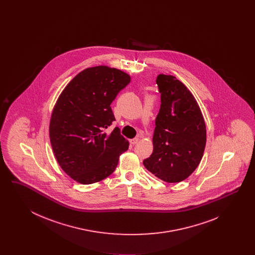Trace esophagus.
I'll list each match as a JSON object with an SVG mask.
<instances>
[{"mask_svg":"<svg viewBox=\"0 0 255 255\" xmlns=\"http://www.w3.org/2000/svg\"><path fill=\"white\" fill-rule=\"evenodd\" d=\"M138 140H139V138H138V137H134V138H132V139L130 140V143L134 145V144H136V143L138 142Z\"/></svg>","mask_w":255,"mask_h":255,"instance_id":"esophagus-1","label":"esophagus"}]
</instances>
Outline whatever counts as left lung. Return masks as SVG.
Returning a JSON list of instances; mask_svg holds the SVG:
<instances>
[{
	"label": "left lung",
	"mask_w": 255,
	"mask_h": 255,
	"mask_svg": "<svg viewBox=\"0 0 255 255\" xmlns=\"http://www.w3.org/2000/svg\"><path fill=\"white\" fill-rule=\"evenodd\" d=\"M160 109L153 134V153L146 169L163 182L187 179L200 164L206 143V127L194 96L173 75L159 74Z\"/></svg>",
	"instance_id": "obj_1"
}]
</instances>
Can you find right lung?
I'll return each instance as SVG.
<instances>
[{
  "label": "right lung",
  "instance_id": "1",
  "mask_svg": "<svg viewBox=\"0 0 255 255\" xmlns=\"http://www.w3.org/2000/svg\"><path fill=\"white\" fill-rule=\"evenodd\" d=\"M128 73L108 66H96L74 76L62 91L49 122V139L63 171L73 181L91 184L115 171L129 141L116 127L111 103L128 85Z\"/></svg>",
  "mask_w": 255,
  "mask_h": 255
}]
</instances>
